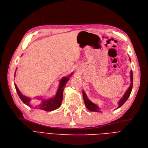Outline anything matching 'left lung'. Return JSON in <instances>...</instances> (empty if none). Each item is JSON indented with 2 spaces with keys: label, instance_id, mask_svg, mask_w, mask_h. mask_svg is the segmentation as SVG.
Here are the masks:
<instances>
[{
  "label": "left lung",
  "instance_id": "1",
  "mask_svg": "<svg viewBox=\"0 0 148 148\" xmlns=\"http://www.w3.org/2000/svg\"><path fill=\"white\" fill-rule=\"evenodd\" d=\"M130 79H131V84L130 86L128 88V89L127 90V91L125 92V94L123 95V97L120 99V101L118 103V108L121 107L124 103L126 102V101L128 99V97H130L131 92L132 90V88H133V71H130ZM83 99H84V102L85 105H86V107H87L88 109L91 112H100L99 111V108L98 106L97 105H96L95 104L92 103L90 101L88 98L84 90H83Z\"/></svg>",
  "mask_w": 148,
  "mask_h": 148
}]
</instances>
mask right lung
Segmentation results:
<instances>
[{"mask_svg": "<svg viewBox=\"0 0 148 148\" xmlns=\"http://www.w3.org/2000/svg\"><path fill=\"white\" fill-rule=\"evenodd\" d=\"M17 69V68H16ZM73 73L70 74L68 77H64L60 80V84H59V86L58 88V90L57 91L56 94L54 97H53L51 98H49L48 99H42V103H41L40 105H39L38 106V109H41L45 111H47V112H50L53 111L54 110L57 109L58 108H59L62 103V98H63V91L64 89V86H65L66 83L69 79V77H71ZM15 76V75H14ZM15 85V89L17 90V92L18 94V95L19 96L20 98L21 99L22 101L25 104L29 107H32L30 104V98L23 95L20 91L19 90L18 87L17 86V85L14 83Z\"/></svg>", "mask_w": 148, "mask_h": 148, "instance_id": "right-lung-1", "label": "right lung"}]
</instances>
